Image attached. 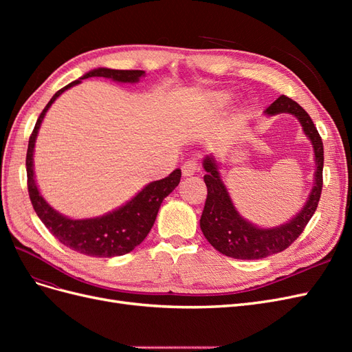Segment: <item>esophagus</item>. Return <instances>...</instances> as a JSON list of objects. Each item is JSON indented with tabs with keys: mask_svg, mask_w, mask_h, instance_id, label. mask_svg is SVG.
Returning a JSON list of instances; mask_svg holds the SVG:
<instances>
[{
	"mask_svg": "<svg viewBox=\"0 0 352 352\" xmlns=\"http://www.w3.org/2000/svg\"><path fill=\"white\" fill-rule=\"evenodd\" d=\"M199 168V163L197 158H188L182 164V175L184 176H192L197 170Z\"/></svg>",
	"mask_w": 352,
	"mask_h": 352,
	"instance_id": "esophagus-1",
	"label": "esophagus"
}]
</instances>
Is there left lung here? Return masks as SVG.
I'll return each mask as SVG.
<instances>
[{
  "instance_id": "left-lung-1",
  "label": "left lung",
  "mask_w": 352,
  "mask_h": 352,
  "mask_svg": "<svg viewBox=\"0 0 352 352\" xmlns=\"http://www.w3.org/2000/svg\"><path fill=\"white\" fill-rule=\"evenodd\" d=\"M265 113L273 116L278 113H291L301 122L305 135L310 138L316 155V184L308 198L305 207L295 219L283 226L274 229H260L245 221L233 207L228 190L220 180L217 164L212 158L204 160V168L207 175L204 182L207 185V199L204 211L199 220L201 230L207 241L219 252L238 260H258L265 258L272 254L285 251L296 238L304 232L308 221L313 217L318 206L323 188V141L317 132L311 117L286 95H280L273 104H270Z\"/></svg>"
}]
</instances>
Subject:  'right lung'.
I'll use <instances>...</instances> for the list:
<instances>
[{"instance_id": "add662e5", "label": "right lung", "mask_w": 352, "mask_h": 352, "mask_svg": "<svg viewBox=\"0 0 352 352\" xmlns=\"http://www.w3.org/2000/svg\"><path fill=\"white\" fill-rule=\"evenodd\" d=\"M144 73V70H113L101 67L83 74V78L80 79L98 76L109 78L117 82H138ZM80 79L74 80L69 83L67 87L57 91L54 94V97L50 100V102L45 105V109L42 110V113L38 117L36 124L29 138L26 154L28 190L35 212L41 219V221L44 223L45 228L52 233V236L57 238L63 245H66V247L80 254L89 255V257L110 258L131 252L146 238V235L150 233L154 225L160 206H162L163 199L170 192H173V189L179 185L182 172H180L179 168L173 170L167 177L162 180H155V182L146 185L141 192L127 202L126 206L98 219L70 220L52 210L47 204L45 199L41 197L35 184L34 162H32L35 140L42 119H44L50 105L66 89L80 83Z\"/></svg>"}]
</instances>
